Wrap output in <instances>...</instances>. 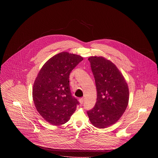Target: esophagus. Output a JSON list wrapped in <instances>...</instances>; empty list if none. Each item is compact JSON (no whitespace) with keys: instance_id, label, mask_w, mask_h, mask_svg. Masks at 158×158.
I'll list each match as a JSON object with an SVG mask.
<instances>
[{"instance_id":"esophagus-1","label":"esophagus","mask_w":158,"mask_h":158,"mask_svg":"<svg viewBox=\"0 0 158 158\" xmlns=\"http://www.w3.org/2000/svg\"><path fill=\"white\" fill-rule=\"evenodd\" d=\"M84 102V98H81L79 99V102L81 103V104H82Z\"/></svg>"}]
</instances>
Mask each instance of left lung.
Wrapping results in <instances>:
<instances>
[{
  "mask_svg": "<svg viewBox=\"0 0 158 158\" xmlns=\"http://www.w3.org/2000/svg\"><path fill=\"white\" fill-rule=\"evenodd\" d=\"M95 78L97 98L95 106L87 111L96 127L110 126L120 119L129 99L127 84L115 65L102 57L88 59Z\"/></svg>",
  "mask_w": 158,
  "mask_h": 158,
  "instance_id": "1",
  "label": "left lung"
}]
</instances>
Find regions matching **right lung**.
<instances>
[{"label": "right lung", "instance_id": "add662e5", "mask_svg": "<svg viewBox=\"0 0 158 158\" xmlns=\"http://www.w3.org/2000/svg\"><path fill=\"white\" fill-rule=\"evenodd\" d=\"M82 60L81 56L62 52L48 60L39 72L32 97L38 112L50 124L68 122L79 104L72 95L69 75Z\"/></svg>", "mask_w": 158, "mask_h": 158}]
</instances>
